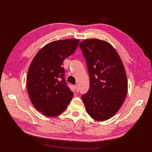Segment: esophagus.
<instances>
[{
    "label": "esophagus",
    "instance_id": "34e87169",
    "mask_svg": "<svg viewBox=\"0 0 152 152\" xmlns=\"http://www.w3.org/2000/svg\"><path fill=\"white\" fill-rule=\"evenodd\" d=\"M74 87H75V89H76V91L77 93H78L79 91V88H78V84H76L75 86H74Z\"/></svg>",
    "mask_w": 152,
    "mask_h": 152
}]
</instances>
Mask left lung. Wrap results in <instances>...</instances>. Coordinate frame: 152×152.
<instances>
[{
	"label": "left lung",
	"mask_w": 152,
	"mask_h": 152,
	"mask_svg": "<svg viewBox=\"0 0 152 152\" xmlns=\"http://www.w3.org/2000/svg\"><path fill=\"white\" fill-rule=\"evenodd\" d=\"M89 74V89L82 96L88 114L95 120L114 116L125 101L128 90L125 69L115 48L108 42L87 39L79 45Z\"/></svg>",
	"instance_id": "left-lung-1"
}]
</instances>
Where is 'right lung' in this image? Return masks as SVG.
Returning a JSON list of instances; mask_svg holds the SVG:
<instances>
[{"label":"right lung","mask_w":152,"mask_h":152,"mask_svg":"<svg viewBox=\"0 0 152 152\" xmlns=\"http://www.w3.org/2000/svg\"><path fill=\"white\" fill-rule=\"evenodd\" d=\"M78 39L51 42L42 48L28 68L27 88L32 104L42 114L55 117L63 113L74 94L64 78L63 61L78 46Z\"/></svg>","instance_id":"1"}]
</instances>
